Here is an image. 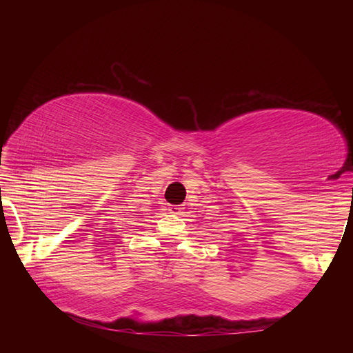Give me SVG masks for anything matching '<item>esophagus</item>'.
<instances>
[{
    "label": "esophagus",
    "instance_id": "1",
    "mask_svg": "<svg viewBox=\"0 0 353 353\" xmlns=\"http://www.w3.org/2000/svg\"><path fill=\"white\" fill-rule=\"evenodd\" d=\"M168 210H170L172 214H181L182 210H183V207H181V205H170Z\"/></svg>",
    "mask_w": 353,
    "mask_h": 353
}]
</instances>
